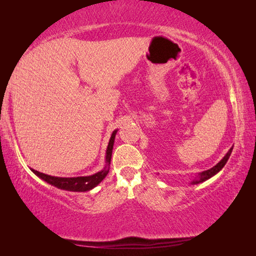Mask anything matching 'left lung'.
I'll use <instances>...</instances> for the list:
<instances>
[{"mask_svg": "<svg viewBox=\"0 0 256 256\" xmlns=\"http://www.w3.org/2000/svg\"><path fill=\"white\" fill-rule=\"evenodd\" d=\"M232 150H233V146L229 150V152H228V153L226 154V156L224 157V158H222L218 162V164H216V166H214L212 168H210V170H204L202 172H200L199 175L196 177L194 180L192 182V184H200V182H204L206 180V179H209L212 176H214L216 174H218L222 170V168L224 167V165L226 164V162H228V160H229V157H230V155L232 153Z\"/></svg>", "mask_w": 256, "mask_h": 256, "instance_id": "obj_1", "label": "left lung"}]
</instances>
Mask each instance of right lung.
Here are the masks:
<instances>
[{"instance_id": "obj_1", "label": "right lung", "mask_w": 256, "mask_h": 256, "mask_svg": "<svg viewBox=\"0 0 256 256\" xmlns=\"http://www.w3.org/2000/svg\"><path fill=\"white\" fill-rule=\"evenodd\" d=\"M118 130L113 131L111 138L108 140V145L106 148V166L101 172H98L94 175L91 176H84V177H55L50 175H46V174H42L37 172L35 170H32V172L37 175L42 180L52 184L59 189L68 190V192H88L92 188L96 187L103 179L106 178L108 175V170H110V162H111V157H112V150H113V144H114V138H116V134Z\"/></svg>"}]
</instances>
